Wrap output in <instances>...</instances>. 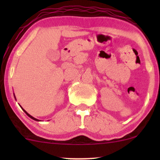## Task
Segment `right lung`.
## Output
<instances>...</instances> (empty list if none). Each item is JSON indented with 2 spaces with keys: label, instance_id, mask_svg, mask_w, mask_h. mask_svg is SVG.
<instances>
[{
  "label": "right lung",
  "instance_id": "right-lung-1",
  "mask_svg": "<svg viewBox=\"0 0 160 160\" xmlns=\"http://www.w3.org/2000/svg\"><path fill=\"white\" fill-rule=\"evenodd\" d=\"M22 110H23V111H24V112H25V113H26V114H27L28 116V117H30V118H32V120H36V121H40V120H38V119H36V118H34V117H32V116H31L30 114H28V113H27V112H26V111H25V110H24V109H22Z\"/></svg>",
  "mask_w": 160,
  "mask_h": 160
}]
</instances>
